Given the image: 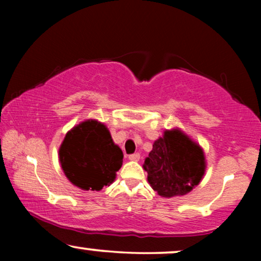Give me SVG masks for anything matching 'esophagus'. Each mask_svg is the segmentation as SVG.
I'll use <instances>...</instances> for the list:
<instances>
[{"mask_svg":"<svg viewBox=\"0 0 261 261\" xmlns=\"http://www.w3.org/2000/svg\"><path fill=\"white\" fill-rule=\"evenodd\" d=\"M128 159L132 160V162H138V160L140 159V154H139V153H133V154L128 155Z\"/></svg>","mask_w":261,"mask_h":261,"instance_id":"esophagus-1","label":"esophagus"}]
</instances>
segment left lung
<instances>
[{
    "label": "left lung",
    "instance_id": "left-lung-1",
    "mask_svg": "<svg viewBox=\"0 0 261 261\" xmlns=\"http://www.w3.org/2000/svg\"><path fill=\"white\" fill-rule=\"evenodd\" d=\"M144 169L158 195L163 197L185 195L204 174V154L202 148L180 130H166L164 137L153 144Z\"/></svg>",
    "mask_w": 261,
    "mask_h": 261
}]
</instances>
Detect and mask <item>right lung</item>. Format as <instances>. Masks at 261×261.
Returning <instances> with one entry per match:
<instances>
[{"mask_svg": "<svg viewBox=\"0 0 261 261\" xmlns=\"http://www.w3.org/2000/svg\"><path fill=\"white\" fill-rule=\"evenodd\" d=\"M59 159L71 183L84 190L99 191L115 179L123 154L105 124L88 120L66 134Z\"/></svg>", "mask_w": 261, "mask_h": 261, "instance_id": "add662e5", "label": "right lung"}]
</instances>
